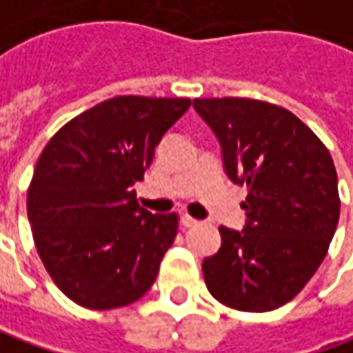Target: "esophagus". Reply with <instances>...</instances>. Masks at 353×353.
Listing matches in <instances>:
<instances>
[{
	"mask_svg": "<svg viewBox=\"0 0 353 353\" xmlns=\"http://www.w3.org/2000/svg\"><path fill=\"white\" fill-rule=\"evenodd\" d=\"M179 221H181V225H183V227H188V229H190V227H195V225H197V219H193L192 215H188V213H185V215H181V219H179Z\"/></svg>",
	"mask_w": 353,
	"mask_h": 353,
	"instance_id": "34e87169",
	"label": "esophagus"
}]
</instances>
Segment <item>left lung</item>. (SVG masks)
Masks as SVG:
<instances>
[{"label":"left lung","mask_w":353,"mask_h":353,"mask_svg":"<svg viewBox=\"0 0 353 353\" xmlns=\"http://www.w3.org/2000/svg\"><path fill=\"white\" fill-rule=\"evenodd\" d=\"M221 144L225 172L247 185L243 231L219 227L221 247L203 259L207 290L243 312L292 300L328 253L340 219L338 176L320 138L276 104L195 99Z\"/></svg>","instance_id":"left-lung-1"}]
</instances>
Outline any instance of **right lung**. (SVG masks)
<instances>
[{
  "mask_svg": "<svg viewBox=\"0 0 353 353\" xmlns=\"http://www.w3.org/2000/svg\"><path fill=\"white\" fill-rule=\"evenodd\" d=\"M190 99L116 97L67 122L39 156L27 217L53 283L72 302L110 310L142 299L177 233V215L138 205L161 136Z\"/></svg>",
  "mask_w": 353,
  "mask_h": 353,
  "instance_id": "obj_1",
  "label": "right lung"
}]
</instances>
